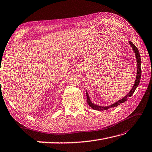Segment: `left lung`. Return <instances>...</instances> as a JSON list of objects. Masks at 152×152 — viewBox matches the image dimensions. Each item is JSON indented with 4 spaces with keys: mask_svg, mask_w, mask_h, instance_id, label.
<instances>
[{
    "mask_svg": "<svg viewBox=\"0 0 152 152\" xmlns=\"http://www.w3.org/2000/svg\"><path fill=\"white\" fill-rule=\"evenodd\" d=\"M129 45H131V46L132 48L133 51L134 52V54L136 56V58H137V77H136V80L134 82V86H132V88H131V91L129 92L128 94H126L125 96H124L121 99H120L118 101L115 102V103L112 104L111 105H110V106H98V105L95 104L94 103H92L91 102V99H90V97L88 94L87 91L86 90V98H87V103L88 104V106L92 107L93 110H98V111H104V110H107L110 108H112L114 107H117L120 104H123L124 102H125L126 101H127V98L129 97H131L132 95L134 93V92L135 91L136 88H137V86H138L139 83H140V80L141 78V73H142V71H141V58H140V53H139V51L138 50V48L136 47V46L133 44V43L131 41L129 42Z\"/></svg>",
    "mask_w": 152,
    "mask_h": 152,
    "instance_id": "obj_1",
    "label": "left lung"
}]
</instances>
